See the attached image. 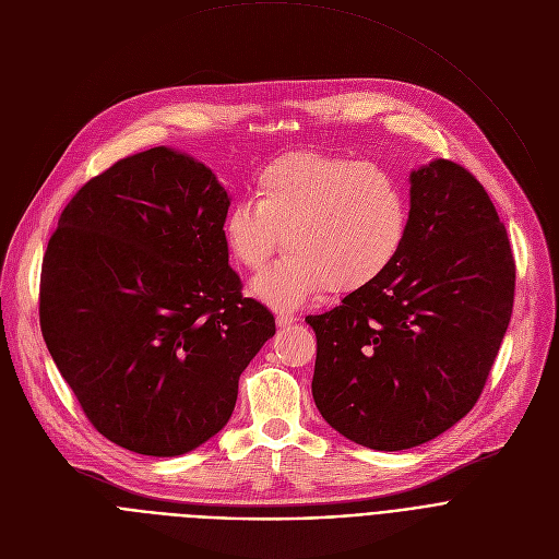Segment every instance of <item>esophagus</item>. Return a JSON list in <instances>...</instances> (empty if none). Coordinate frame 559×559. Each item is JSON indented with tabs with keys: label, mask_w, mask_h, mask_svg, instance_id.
Here are the masks:
<instances>
[{
	"label": "esophagus",
	"mask_w": 559,
	"mask_h": 559,
	"mask_svg": "<svg viewBox=\"0 0 559 559\" xmlns=\"http://www.w3.org/2000/svg\"><path fill=\"white\" fill-rule=\"evenodd\" d=\"M297 322V318L295 316H290V313H284V311H280L277 316H275V324L280 326V329H284V326H290V324H295Z\"/></svg>",
	"instance_id": "esophagus-1"
}]
</instances>
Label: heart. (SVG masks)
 Masks as SVG:
<instances>
[{
    "mask_svg": "<svg viewBox=\"0 0 559 559\" xmlns=\"http://www.w3.org/2000/svg\"><path fill=\"white\" fill-rule=\"evenodd\" d=\"M253 202L226 211L224 239L243 269L282 260L251 282L275 308H297L324 286L353 293L380 280L408 235V204L397 179L370 162L297 151L266 164L253 179Z\"/></svg>",
    "mask_w": 559,
    "mask_h": 559,
    "instance_id": "obj_1",
    "label": "heart"
}]
</instances>
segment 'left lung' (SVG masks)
<instances>
[{
	"instance_id": "obj_1",
	"label": "left lung",
	"mask_w": 559,
	"mask_h": 559,
	"mask_svg": "<svg viewBox=\"0 0 559 559\" xmlns=\"http://www.w3.org/2000/svg\"><path fill=\"white\" fill-rule=\"evenodd\" d=\"M408 181V235L393 266L306 318L318 337V411L373 451L413 449L457 424L513 313L515 262L484 186L449 159Z\"/></svg>"
}]
</instances>
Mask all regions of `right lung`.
I'll return each instance as SVG.
<instances>
[{
	"label": "right lung",
	"mask_w": 559,
	"mask_h": 559,
	"mask_svg": "<svg viewBox=\"0 0 559 559\" xmlns=\"http://www.w3.org/2000/svg\"><path fill=\"white\" fill-rule=\"evenodd\" d=\"M215 173L168 146L84 183L52 233L44 342L91 424L140 455L191 453L233 415L237 382L275 335L228 266Z\"/></svg>",
	"instance_id": "obj_1"
}]
</instances>
